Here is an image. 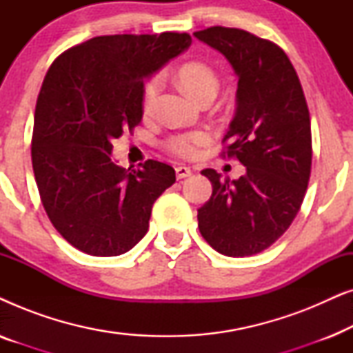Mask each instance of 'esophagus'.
I'll return each mask as SVG.
<instances>
[{"instance_id":"esophagus-1","label":"esophagus","mask_w":353,"mask_h":353,"mask_svg":"<svg viewBox=\"0 0 353 353\" xmlns=\"http://www.w3.org/2000/svg\"><path fill=\"white\" fill-rule=\"evenodd\" d=\"M175 173H176V178H178V180H183V178H188V176H191V175H192L191 168L183 167V165L176 167V168H175Z\"/></svg>"}]
</instances>
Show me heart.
<instances>
[{"mask_svg":"<svg viewBox=\"0 0 353 353\" xmlns=\"http://www.w3.org/2000/svg\"><path fill=\"white\" fill-rule=\"evenodd\" d=\"M178 80L186 93L194 96L197 99L201 94L207 91H216L219 88V79L215 72L204 62H186L178 69ZM163 85V79L161 74L149 77L143 86V109L149 112L156 104ZM210 133L205 130H197V132L173 134L167 139L165 146L170 152L185 159H194L199 156L201 148L210 143Z\"/></svg>","mask_w":353,"mask_h":353,"instance_id":"heart-1","label":"heart"}]
</instances>
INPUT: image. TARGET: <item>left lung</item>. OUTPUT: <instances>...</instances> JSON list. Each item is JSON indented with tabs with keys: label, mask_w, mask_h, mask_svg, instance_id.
Segmentation results:
<instances>
[{
	"label": "left lung",
	"mask_w": 353,
	"mask_h": 353,
	"mask_svg": "<svg viewBox=\"0 0 353 353\" xmlns=\"http://www.w3.org/2000/svg\"><path fill=\"white\" fill-rule=\"evenodd\" d=\"M223 54L238 77L236 112L221 156L245 167L238 180L201 173L212 196L197 210L199 231L228 257L259 254L281 238L301 210L312 170L310 114L291 61L273 41L241 28L194 32Z\"/></svg>",
	"instance_id": "obj_1"
}]
</instances>
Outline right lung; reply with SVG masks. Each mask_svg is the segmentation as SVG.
<instances>
[{
    "label": "right lung",
    "mask_w": 353,
    "mask_h": 353,
    "mask_svg": "<svg viewBox=\"0 0 353 353\" xmlns=\"http://www.w3.org/2000/svg\"><path fill=\"white\" fill-rule=\"evenodd\" d=\"M191 45L188 33L104 35L52 62L35 108L32 165L51 223L94 257L128 252L148 233L152 204L175 170L149 159L112 161V139L143 119L144 79Z\"/></svg>",
    "instance_id": "obj_1"
}]
</instances>
